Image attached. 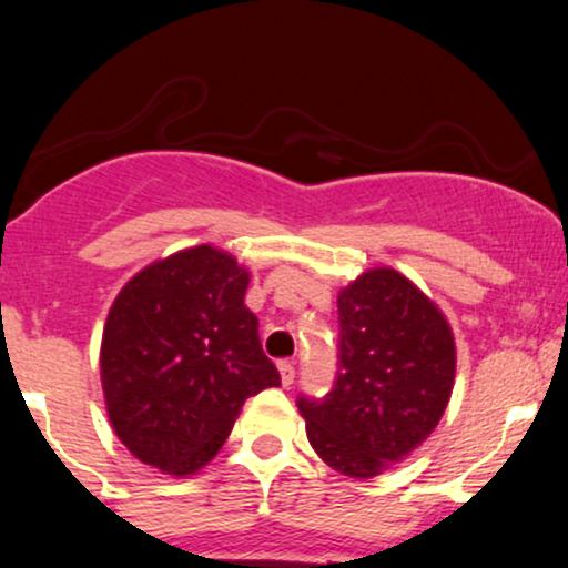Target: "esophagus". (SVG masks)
Returning a JSON list of instances; mask_svg holds the SVG:
<instances>
[{
    "mask_svg": "<svg viewBox=\"0 0 568 568\" xmlns=\"http://www.w3.org/2000/svg\"><path fill=\"white\" fill-rule=\"evenodd\" d=\"M277 368H280V382H283V387H291L293 379H296V366H293V361H280Z\"/></svg>",
    "mask_w": 568,
    "mask_h": 568,
    "instance_id": "esophagus-1",
    "label": "esophagus"
}]
</instances>
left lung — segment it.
I'll return each mask as SVG.
<instances>
[{
  "mask_svg": "<svg viewBox=\"0 0 568 568\" xmlns=\"http://www.w3.org/2000/svg\"><path fill=\"white\" fill-rule=\"evenodd\" d=\"M446 317L400 272H363L338 293V371L331 393L296 400L328 467L374 478L427 440L454 387Z\"/></svg>",
  "mask_w": 568,
  "mask_h": 568,
  "instance_id": "1",
  "label": "left lung"
}]
</instances>
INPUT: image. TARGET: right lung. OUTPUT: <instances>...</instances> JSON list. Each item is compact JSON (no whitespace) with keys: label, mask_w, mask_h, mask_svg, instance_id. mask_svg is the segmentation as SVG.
<instances>
[{"label":"right lung","mask_w":568,"mask_h":568,"mask_svg":"<svg viewBox=\"0 0 568 568\" xmlns=\"http://www.w3.org/2000/svg\"><path fill=\"white\" fill-rule=\"evenodd\" d=\"M245 291L247 272L230 253L197 245L149 264L114 298L103 397L116 438L143 465L197 473L247 397L280 384Z\"/></svg>","instance_id":"1"}]
</instances>
